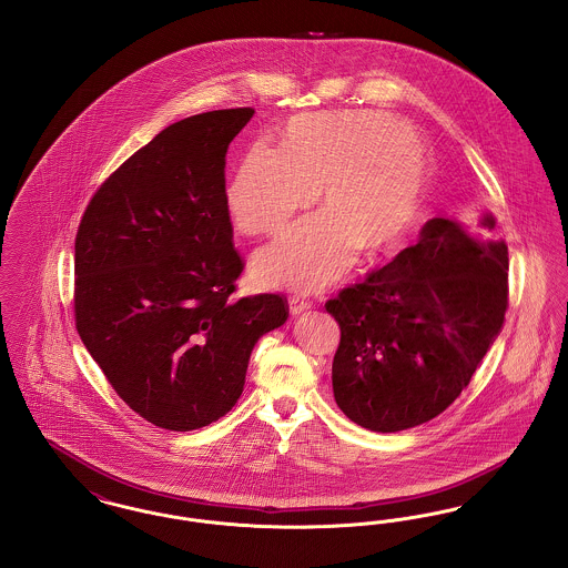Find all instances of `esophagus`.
<instances>
[{
    "instance_id": "1",
    "label": "esophagus",
    "mask_w": 568,
    "mask_h": 568,
    "mask_svg": "<svg viewBox=\"0 0 568 568\" xmlns=\"http://www.w3.org/2000/svg\"><path fill=\"white\" fill-rule=\"evenodd\" d=\"M311 306H313V302H311L308 297L304 296V294H294V296H290V311H292V315H300V313L308 311Z\"/></svg>"
}]
</instances>
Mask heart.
<instances>
[{"instance_id":"b5f03b06","label":"heart","mask_w":568,"mask_h":568,"mask_svg":"<svg viewBox=\"0 0 568 568\" xmlns=\"http://www.w3.org/2000/svg\"><path fill=\"white\" fill-rule=\"evenodd\" d=\"M428 163L422 142L383 112L294 116L283 144H253L227 187V209L246 236L278 234L320 190L322 215L257 255L264 283L320 290L349 268L355 251H392L422 211Z\"/></svg>"}]
</instances>
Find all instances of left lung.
<instances>
[{
  "instance_id": "8db88e82",
  "label": "left lung",
  "mask_w": 568,
  "mask_h": 568,
  "mask_svg": "<svg viewBox=\"0 0 568 568\" xmlns=\"http://www.w3.org/2000/svg\"><path fill=\"white\" fill-rule=\"evenodd\" d=\"M507 306V244L430 219L417 243L325 302L341 327L336 405L375 433L430 422L468 387Z\"/></svg>"
}]
</instances>
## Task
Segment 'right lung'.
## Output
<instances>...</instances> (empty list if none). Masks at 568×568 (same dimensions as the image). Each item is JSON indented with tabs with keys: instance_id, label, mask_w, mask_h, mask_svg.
<instances>
[{
	"instance_id": "add662e5",
	"label": "right lung",
	"mask_w": 568,
	"mask_h": 568,
	"mask_svg": "<svg viewBox=\"0 0 568 568\" xmlns=\"http://www.w3.org/2000/svg\"><path fill=\"white\" fill-rule=\"evenodd\" d=\"M253 112L165 128L93 193L77 232V329L119 398L158 428L190 433L232 410L257 338L290 315L283 294L234 297L244 260L225 155Z\"/></svg>"
}]
</instances>
